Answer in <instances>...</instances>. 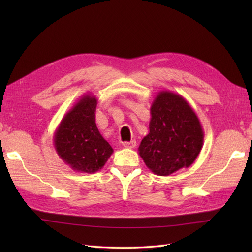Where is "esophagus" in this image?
<instances>
[{
    "label": "esophagus",
    "instance_id": "obj_1",
    "mask_svg": "<svg viewBox=\"0 0 252 252\" xmlns=\"http://www.w3.org/2000/svg\"><path fill=\"white\" fill-rule=\"evenodd\" d=\"M123 147L126 148H134L136 146V142L135 141H130V142H125L122 144Z\"/></svg>",
    "mask_w": 252,
    "mask_h": 252
}]
</instances>
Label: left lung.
I'll use <instances>...</instances> for the list:
<instances>
[{
	"label": "left lung",
	"mask_w": 252,
	"mask_h": 252,
	"mask_svg": "<svg viewBox=\"0 0 252 252\" xmlns=\"http://www.w3.org/2000/svg\"><path fill=\"white\" fill-rule=\"evenodd\" d=\"M201 123L183 96L160 91L151 107L149 133L138 154L154 174L168 176L194 163L203 145Z\"/></svg>",
	"instance_id": "8db88e82"
}]
</instances>
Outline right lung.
I'll return each instance as SVG.
<instances>
[{"instance_id": "right-lung-1", "label": "right lung", "mask_w": 252, "mask_h": 252, "mask_svg": "<svg viewBox=\"0 0 252 252\" xmlns=\"http://www.w3.org/2000/svg\"><path fill=\"white\" fill-rule=\"evenodd\" d=\"M96 105L94 94L82 95L66 112L54 133L57 155L77 172H97L114 153L96 126Z\"/></svg>"}]
</instances>
